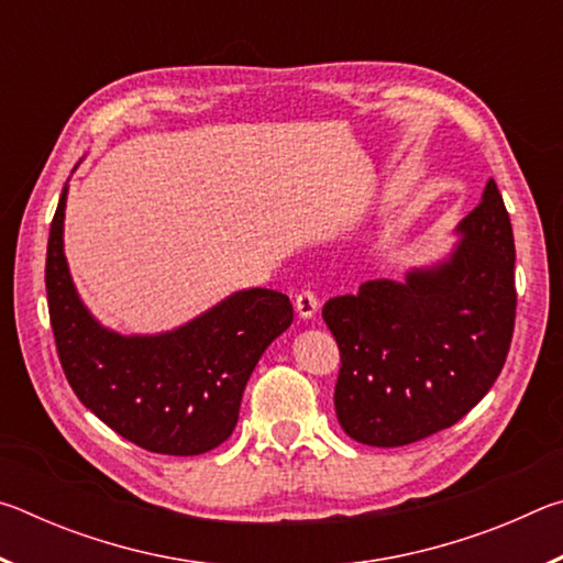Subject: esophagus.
I'll use <instances>...</instances> for the list:
<instances>
[{
  "mask_svg": "<svg viewBox=\"0 0 563 563\" xmlns=\"http://www.w3.org/2000/svg\"><path fill=\"white\" fill-rule=\"evenodd\" d=\"M318 308H320L318 295L312 292V290H300L298 295H295V310H298V316H300L302 320L316 318Z\"/></svg>",
  "mask_w": 563,
  "mask_h": 563,
  "instance_id": "1",
  "label": "esophagus"
}]
</instances>
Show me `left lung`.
<instances>
[{"label": "left lung", "instance_id": "8db88e82", "mask_svg": "<svg viewBox=\"0 0 563 563\" xmlns=\"http://www.w3.org/2000/svg\"><path fill=\"white\" fill-rule=\"evenodd\" d=\"M450 258L338 295L322 320L340 347L335 412L369 446L446 430L489 393L514 335V233L494 178L456 225Z\"/></svg>", "mask_w": 563, "mask_h": 563}]
</instances>
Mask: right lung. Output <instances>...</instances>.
<instances>
[{
  "label": "right lung",
  "instance_id": "add662e5",
  "mask_svg": "<svg viewBox=\"0 0 563 563\" xmlns=\"http://www.w3.org/2000/svg\"><path fill=\"white\" fill-rule=\"evenodd\" d=\"M66 186L46 245V300L56 352L74 395L123 440L148 452L194 456L233 434L247 377L290 328L278 290L233 292L161 335H119L84 308L64 258Z\"/></svg>",
  "mask_w": 563,
  "mask_h": 563
}]
</instances>
